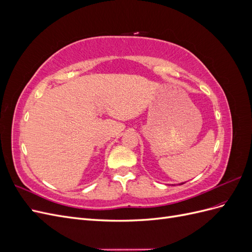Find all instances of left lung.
Listing matches in <instances>:
<instances>
[{"label":"left lung","instance_id":"8db88e82","mask_svg":"<svg viewBox=\"0 0 252 252\" xmlns=\"http://www.w3.org/2000/svg\"><path fill=\"white\" fill-rule=\"evenodd\" d=\"M182 184H184V183H182Z\"/></svg>","mask_w":252,"mask_h":252}]
</instances>
